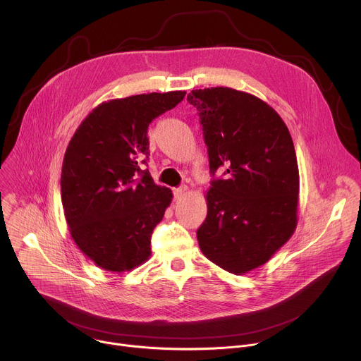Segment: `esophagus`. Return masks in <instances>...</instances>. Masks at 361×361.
<instances>
[{"instance_id":"1","label":"esophagus","mask_w":361,"mask_h":361,"mask_svg":"<svg viewBox=\"0 0 361 361\" xmlns=\"http://www.w3.org/2000/svg\"><path fill=\"white\" fill-rule=\"evenodd\" d=\"M174 197L178 200V198H181L185 192H187V187H178V188H174Z\"/></svg>"}]
</instances>
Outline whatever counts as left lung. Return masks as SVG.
<instances>
[{
  "label": "left lung",
  "instance_id": "obj_1",
  "mask_svg": "<svg viewBox=\"0 0 361 361\" xmlns=\"http://www.w3.org/2000/svg\"><path fill=\"white\" fill-rule=\"evenodd\" d=\"M200 116L210 171H224L205 192L200 250L241 276L266 264L297 227L300 176L290 131L277 111L228 87L187 95Z\"/></svg>",
  "mask_w": 361,
  "mask_h": 361
}]
</instances>
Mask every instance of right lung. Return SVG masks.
Wrapping results in <instances>:
<instances>
[{"label": "right lung", "instance_id": "right-lung-1", "mask_svg": "<svg viewBox=\"0 0 361 361\" xmlns=\"http://www.w3.org/2000/svg\"><path fill=\"white\" fill-rule=\"evenodd\" d=\"M185 91L149 92L98 104L64 154L61 201L77 247L99 269L131 271L151 255V234L173 200L138 166L149 156L147 128ZM145 163V161H142Z\"/></svg>", "mask_w": 361, "mask_h": 361}]
</instances>
